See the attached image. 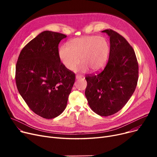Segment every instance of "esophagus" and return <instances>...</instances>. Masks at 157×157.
I'll return each mask as SVG.
<instances>
[{
	"label": "esophagus",
	"mask_w": 157,
	"mask_h": 157,
	"mask_svg": "<svg viewBox=\"0 0 157 157\" xmlns=\"http://www.w3.org/2000/svg\"><path fill=\"white\" fill-rule=\"evenodd\" d=\"M82 77H83V76H82L81 75H80V74H76V79H79V78H81Z\"/></svg>",
	"instance_id": "34e87169"
}]
</instances>
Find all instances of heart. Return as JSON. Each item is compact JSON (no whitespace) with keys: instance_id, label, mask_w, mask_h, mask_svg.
<instances>
[{"instance_id":"obj_1","label":"heart","mask_w":157,"mask_h":157,"mask_svg":"<svg viewBox=\"0 0 157 157\" xmlns=\"http://www.w3.org/2000/svg\"><path fill=\"white\" fill-rule=\"evenodd\" d=\"M110 52L109 41L104 37L84 36L74 39L59 49V58L65 67L74 71L80 63L82 71L95 72L101 70L108 62Z\"/></svg>"}]
</instances>
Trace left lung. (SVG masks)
I'll return each mask as SVG.
<instances>
[{
	"label": "left lung",
	"mask_w": 157,
	"mask_h": 157,
	"mask_svg": "<svg viewBox=\"0 0 157 157\" xmlns=\"http://www.w3.org/2000/svg\"><path fill=\"white\" fill-rule=\"evenodd\" d=\"M110 37L109 59L100 72L87 74L85 95L96 114L108 117L121 110L136 88L139 65L133 48L118 32L102 31Z\"/></svg>",
	"instance_id": "1"
}]
</instances>
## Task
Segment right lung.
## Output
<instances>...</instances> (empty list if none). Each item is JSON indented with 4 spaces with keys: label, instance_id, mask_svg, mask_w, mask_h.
Masks as SVG:
<instances>
[{
    "label": "right lung",
    "instance_id": "1",
    "mask_svg": "<svg viewBox=\"0 0 157 157\" xmlns=\"http://www.w3.org/2000/svg\"><path fill=\"white\" fill-rule=\"evenodd\" d=\"M67 36L44 31L21 49L16 65L18 90L29 108L46 119L64 111L75 74L60 62L59 44Z\"/></svg>",
    "mask_w": 157,
    "mask_h": 157
}]
</instances>
